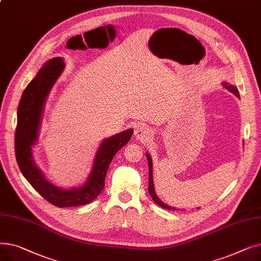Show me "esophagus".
Listing matches in <instances>:
<instances>
[{
	"mask_svg": "<svg viewBox=\"0 0 261 261\" xmlns=\"http://www.w3.org/2000/svg\"><path fill=\"white\" fill-rule=\"evenodd\" d=\"M152 133H153L152 130L145 125H140L134 130V135L140 140H147L152 135Z\"/></svg>",
	"mask_w": 261,
	"mask_h": 261,
	"instance_id": "34e87169",
	"label": "esophagus"
}]
</instances>
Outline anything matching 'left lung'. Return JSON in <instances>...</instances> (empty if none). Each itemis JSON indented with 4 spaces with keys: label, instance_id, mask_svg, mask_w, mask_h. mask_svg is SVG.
I'll list each match as a JSON object with an SVG mask.
<instances>
[{
    "label": "left lung",
    "instance_id": "8db88e82",
    "mask_svg": "<svg viewBox=\"0 0 261 261\" xmlns=\"http://www.w3.org/2000/svg\"><path fill=\"white\" fill-rule=\"evenodd\" d=\"M223 86L225 87V89H227L228 91H230L231 93H234L237 97H239V92L238 90L234 87V86H230L228 85L227 82H223ZM146 156H147V160H148V165H149V187H148V191L150 196H151L152 200L159 204L161 207L163 208H166L168 211H175V207H172V206H169V205H166L164 202H162L159 197L156 196L155 191H154V186H153V180H152V161H151V158H150V155L148 153H146Z\"/></svg>",
    "mask_w": 261,
    "mask_h": 261
}]
</instances>
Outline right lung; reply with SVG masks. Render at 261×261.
<instances>
[{
    "instance_id": "right-lung-1",
    "label": "right lung",
    "mask_w": 261,
    "mask_h": 261,
    "mask_svg": "<svg viewBox=\"0 0 261 261\" xmlns=\"http://www.w3.org/2000/svg\"><path fill=\"white\" fill-rule=\"evenodd\" d=\"M64 68L60 57L48 60L38 72L22 94L18 108L15 136V151L19 168L25 179L46 201L57 207L79 206L97 198L105 187V179L116 152L128 144L133 129L120 132L103 140L96 152L93 169L84 186L61 189L48 182L33 160L32 147L38 139V131L47 95Z\"/></svg>"
}]
</instances>
